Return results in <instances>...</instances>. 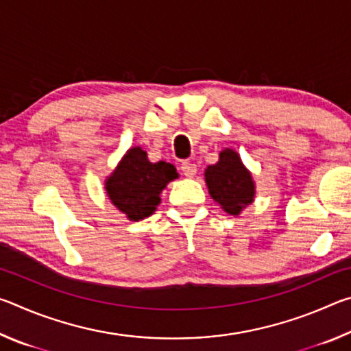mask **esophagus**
I'll return each instance as SVG.
<instances>
[{
	"instance_id": "esophagus-1",
	"label": "esophagus",
	"mask_w": 351,
	"mask_h": 351,
	"mask_svg": "<svg viewBox=\"0 0 351 351\" xmlns=\"http://www.w3.org/2000/svg\"><path fill=\"white\" fill-rule=\"evenodd\" d=\"M181 171H182V175H184V176L192 178V176L197 175V165H195L193 162L184 161V162L181 164Z\"/></svg>"
}]
</instances>
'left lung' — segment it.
<instances>
[{
  "label": "left lung",
  "mask_w": 351,
  "mask_h": 351,
  "mask_svg": "<svg viewBox=\"0 0 351 351\" xmlns=\"http://www.w3.org/2000/svg\"><path fill=\"white\" fill-rule=\"evenodd\" d=\"M206 182L210 197L230 215H239L243 207L254 199L255 186L251 173L239 154L229 148L219 153L215 165L206 169Z\"/></svg>",
  "instance_id": "1"
}]
</instances>
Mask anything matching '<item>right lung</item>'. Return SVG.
<instances>
[{
    "label": "right lung",
    "mask_w": 351,
    "mask_h": 351,
    "mask_svg": "<svg viewBox=\"0 0 351 351\" xmlns=\"http://www.w3.org/2000/svg\"><path fill=\"white\" fill-rule=\"evenodd\" d=\"M178 178L171 164L147 159V153L139 147L128 150L108 181L106 193L119 210L139 221L150 217L159 204V193L167 184Z\"/></svg>",
    "instance_id": "add662e5"
}]
</instances>
